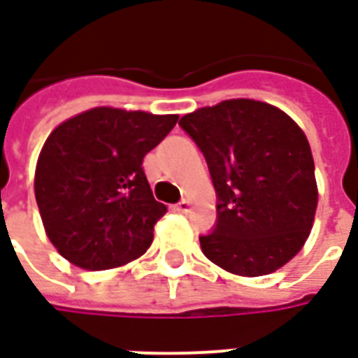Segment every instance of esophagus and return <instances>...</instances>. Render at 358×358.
Wrapping results in <instances>:
<instances>
[{
  "label": "esophagus",
  "mask_w": 358,
  "mask_h": 358,
  "mask_svg": "<svg viewBox=\"0 0 358 358\" xmlns=\"http://www.w3.org/2000/svg\"><path fill=\"white\" fill-rule=\"evenodd\" d=\"M189 209H192V203H189V199H182V201L176 205V210H180V213H187Z\"/></svg>",
  "instance_id": "esophagus-1"
}]
</instances>
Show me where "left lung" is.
Here are the masks:
<instances>
[{"instance_id":"8db88e82","label":"left lung","mask_w":358,"mask_h":358,"mask_svg":"<svg viewBox=\"0 0 358 358\" xmlns=\"http://www.w3.org/2000/svg\"><path fill=\"white\" fill-rule=\"evenodd\" d=\"M201 149L217 192L205 257L238 276H264L305 245L318 192L307 136L284 110L228 99L180 118Z\"/></svg>"}]
</instances>
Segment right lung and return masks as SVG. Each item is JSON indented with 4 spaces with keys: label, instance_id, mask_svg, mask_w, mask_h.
I'll list each match as a JSON object with an SVG mask.
<instances>
[{
    "label": "right lung",
    "instance_id": "add662e5",
    "mask_svg": "<svg viewBox=\"0 0 358 358\" xmlns=\"http://www.w3.org/2000/svg\"><path fill=\"white\" fill-rule=\"evenodd\" d=\"M176 122L178 115L95 107L50 134L36 164V203L66 261L107 270L148 251L166 207L141 163Z\"/></svg>",
    "mask_w": 358,
    "mask_h": 358
}]
</instances>
